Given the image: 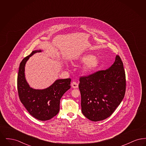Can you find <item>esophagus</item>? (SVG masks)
I'll return each mask as SVG.
<instances>
[{
	"label": "esophagus",
	"mask_w": 146,
	"mask_h": 146,
	"mask_svg": "<svg viewBox=\"0 0 146 146\" xmlns=\"http://www.w3.org/2000/svg\"><path fill=\"white\" fill-rule=\"evenodd\" d=\"M71 85H72V87L74 89H76V88H78V84L76 83V82H72Z\"/></svg>",
	"instance_id": "obj_1"
}]
</instances>
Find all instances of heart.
<instances>
[{
	"mask_svg": "<svg viewBox=\"0 0 146 146\" xmlns=\"http://www.w3.org/2000/svg\"><path fill=\"white\" fill-rule=\"evenodd\" d=\"M81 62L85 63L83 66V70L85 73H90L96 70L100 64V60L95 56L86 54L80 57Z\"/></svg>",
	"mask_w": 146,
	"mask_h": 146,
	"instance_id": "heart-1",
	"label": "heart"
}]
</instances>
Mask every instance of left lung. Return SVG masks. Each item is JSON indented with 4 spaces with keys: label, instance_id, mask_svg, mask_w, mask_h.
Returning <instances> with one entry per match:
<instances>
[{
    "label": "left lung",
    "instance_id": "1",
    "mask_svg": "<svg viewBox=\"0 0 146 146\" xmlns=\"http://www.w3.org/2000/svg\"><path fill=\"white\" fill-rule=\"evenodd\" d=\"M79 81L82 111L93 121L111 116L125 96V70L119 56L108 69L81 76Z\"/></svg>",
    "mask_w": 146,
    "mask_h": 146
}]
</instances>
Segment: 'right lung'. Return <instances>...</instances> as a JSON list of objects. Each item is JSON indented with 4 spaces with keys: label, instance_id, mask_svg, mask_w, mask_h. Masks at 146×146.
Here are the masks:
<instances>
[{
    "label": "right lung",
    "instance_id": "add662e5",
    "mask_svg": "<svg viewBox=\"0 0 146 146\" xmlns=\"http://www.w3.org/2000/svg\"><path fill=\"white\" fill-rule=\"evenodd\" d=\"M42 51L41 50L33 51L21 61L17 76V90L21 103L29 113L38 120L46 121L58 113L61 98L70 88L71 79L56 80L45 89L38 90L31 88L25 78V64L31 56Z\"/></svg>",
    "mask_w": 146,
    "mask_h": 146
}]
</instances>
